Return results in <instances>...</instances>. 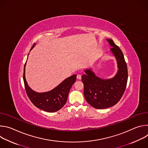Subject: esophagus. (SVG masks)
Segmentation results:
<instances>
[{"label": "esophagus", "instance_id": "obj_1", "mask_svg": "<svg viewBox=\"0 0 148 148\" xmlns=\"http://www.w3.org/2000/svg\"><path fill=\"white\" fill-rule=\"evenodd\" d=\"M77 78L78 79H81V75L80 74H78L77 75Z\"/></svg>", "mask_w": 148, "mask_h": 148}]
</instances>
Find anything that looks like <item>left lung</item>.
Instances as JSON below:
<instances>
[{
  "mask_svg": "<svg viewBox=\"0 0 148 148\" xmlns=\"http://www.w3.org/2000/svg\"><path fill=\"white\" fill-rule=\"evenodd\" d=\"M109 42L111 52L115 56L118 70L114 77L103 79L97 77L91 69L85 70L82 75L84 95L86 101L97 109H105L114 106L122 98L128 81V69L123 53L112 40Z\"/></svg>",
  "mask_w": 148,
  "mask_h": 148,
  "instance_id": "obj_1",
  "label": "left lung"
}]
</instances>
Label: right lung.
I'll list each match as a JSON object with an SVG mask.
<instances>
[{"label":"right lung","instance_id":"1","mask_svg":"<svg viewBox=\"0 0 148 148\" xmlns=\"http://www.w3.org/2000/svg\"><path fill=\"white\" fill-rule=\"evenodd\" d=\"M26 64V62L24 67L23 81L27 95L31 102L38 108L46 112H54L60 110L67 102L69 91L76 80L77 75H73L66 78L50 91L39 93L32 90L28 86L25 78Z\"/></svg>","mask_w":148,"mask_h":148}]
</instances>
